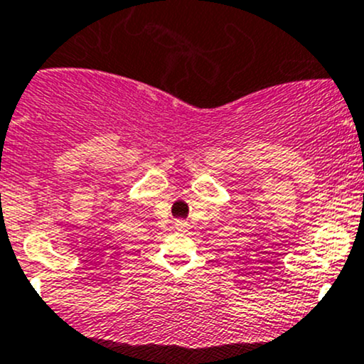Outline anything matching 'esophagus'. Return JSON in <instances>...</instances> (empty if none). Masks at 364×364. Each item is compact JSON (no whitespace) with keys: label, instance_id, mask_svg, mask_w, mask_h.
Returning <instances> with one entry per match:
<instances>
[{"label":"esophagus","instance_id":"esophagus-1","mask_svg":"<svg viewBox=\"0 0 364 364\" xmlns=\"http://www.w3.org/2000/svg\"><path fill=\"white\" fill-rule=\"evenodd\" d=\"M176 225H178V229H186V228H188V224H186L185 220H178V222H176Z\"/></svg>","mask_w":364,"mask_h":364}]
</instances>
